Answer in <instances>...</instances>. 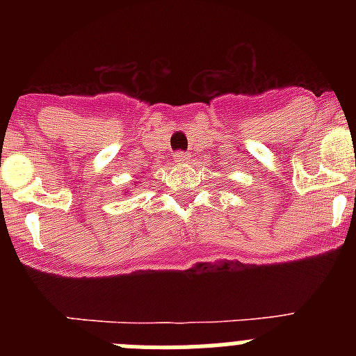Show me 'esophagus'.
I'll return each mask as SVG.
<instances>
[{
  "instance_id": "1",
  "label": "esophagus",
  "mask_w": 356,
  "mask_h": 356,
  "mask_svg": "<svg viewBox=\"0 0 356 356\" xmlns=\"http://www.w3.org/2000/svg\"><path fill=\"white\" fill-rule=\"evenodd\" d=\"M175 162L176 163H185V162H187V153H184V151H176V153H175Z\"/></svg>"
}]
</instances>
